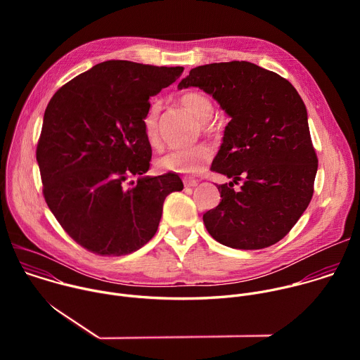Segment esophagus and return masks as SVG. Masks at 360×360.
Here are the masks:
<instances>
[{
    "instance_id": "esophagus-1",
    "label": "esophagus",
    "mask_w": 360,
    "mask_h": 360,
    "mask_svg": "<svg viewBox=\"0 0 360 360\" xmlns=\"http://www.w3.org/2000/svg\"><path fill=\"white\" fill-rule=\"evenodd\" d=\"M184 185H185L186 188H193V186L198 185V181H196V179H192V178H189V176H185V178H184Z\"/></svg>"
}]
</instances>
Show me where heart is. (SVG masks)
Masks as SVG:
<instances>
[{
	"label": "heart",
	"mask_w": 360,
	"mask_h": 360,
	"mask_svg": "<svg viewBox=\"0 0 360 360\" xmlns=\"http://www.w3.org/2000/svg\"><path fill=\"white\" fill-rule=\"evenodd\" d=\"M179 102L188 110L203 128L208 127L210 120L214 117L215 107L210 96L199 91H186L179 96ZM161 112L160 102H152L142 118V129L146 142L157 148L160 145L158 118ZM214 157V149L207 142H198L191 146L176 148L168 152L158 161V167L168 172L175 174H195Z\"/></svg>",
	"instance_id": "heart-1"
}]
</instances>
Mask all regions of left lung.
Segmentation results:
<instances>
[{
  "mask_svg": "<svg viewBox=\"0 0 360 360\" xmlns=\"http://www.w3.org/2000/svg\"><path fill=\"white\" fill-rule=\"evenodd\" d=\"M188 86L211 94L231 117L211 171L233 181L217 185L222 200L203 214L205 226L235 249L279 242L311 203L318 171L302 98L288 79L248 61L196 67L178 85Z\"/></svg>",
  "mask_w": 360,
  "mask_h": 360,
  "instance_id": "left-lung-1",
  "label": "left lung"
}]
</instances>
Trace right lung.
Listing matches in <instances>:
<instances>
[{
    "label": "right lung",
    "mask_w": 360,
    "mask_h": 360,
    "mask_svg": "<svg viewBox=\"0 0 360 360\" xmlns=\"http://www.w3.org/2000/svg\"><path fill=\"white\" fill-rule=\"evenodd\" d=\"M182 72L111 60L71 79L48 102L37 145L42 195L86 250H138L155 235L165 198L182 191L176 174L143 176L152 149L142 129L149 98ZM132 176H140L136 183Z\"/></svg>",
    "instance_id": "obj_1"
}]
</instances>
